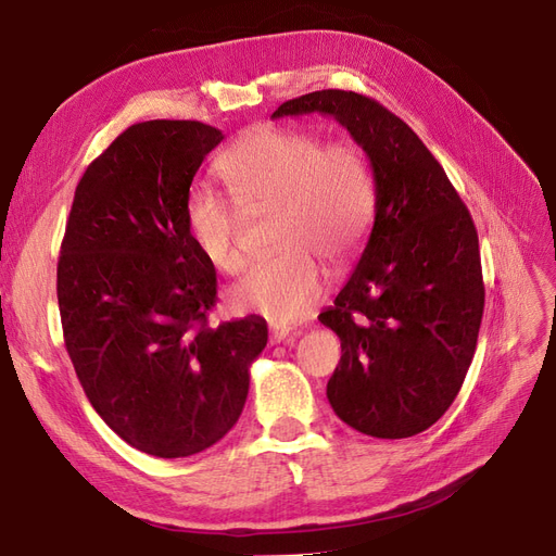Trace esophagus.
Listing matches in <instances>:
<instances>
[{
	"label": "esophagus",
	"mask_w": 556,
	"mask_h": 556,
	"mask_svg": "<svg viewBox=\"0 0 556 556\" xmlns=\"http://www.w3.org/2000/svg\"><path fill=\"white\" fill-rule=\"evenodd\" d=\"M290 336H292V331L288 327H274L271 336H268V341H271V345H278L282 341H288Z\"/></svg>",
	"instance_id": "34e87169"
}]
</instances>
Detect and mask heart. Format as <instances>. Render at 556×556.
<instances>
[{"mask_svg": "<svg viewBox=\"0 0 556 556\" xmlns=\"http://www.w3.org/2000/svg\"><path fill=\"white\" fill-rule=\"evenodd\" d=\"M237 199L194 188L185 199V223L215 268L239 271L241 210L274 211L271 260L252 264L233 285V308L260 313L278 325L306 317L325 296L318 260L343 268L359 255L376 213V185L355 141L325 143L317 131L260 125L245 131L217 162Z\"/></svg>", "mask_w": 556, "mask_h": 556, "instance_id": "1", "label": "heart"}]
</instances>
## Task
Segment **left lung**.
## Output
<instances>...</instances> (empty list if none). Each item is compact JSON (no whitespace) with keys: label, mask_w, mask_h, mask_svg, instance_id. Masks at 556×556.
Instances as JSON below:
<instances>
[{"label":"left lung","mask_w":556,"mask_h":556,"mask_svg":"<svg viewBox=\"0 0 556 556\" xmlns=\"http://www.w3.org/2000/svg\"><path fill=\"white\" fill-rule=\"evenodd\" d=\"M336 117L371 160L376 220L355 271L317 315L341 339L327 399L374 439H408L439 422L476 355L484 308L478 231L443 166L376 99L319 90L271 117Z\"/></svg>","instance_id":"obj_1"}]
</instances>
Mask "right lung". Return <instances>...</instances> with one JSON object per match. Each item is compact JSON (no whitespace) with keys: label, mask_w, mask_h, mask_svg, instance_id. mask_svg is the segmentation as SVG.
<instances>
[{"label":"right lung","mask_w":556,"mask_h":556,"mask_svg":"<svg viewBox=\"0 0 556 556\" xmlns=\"http://www.w3.org/2000/svg\"><path fill=\"white\" fill-rule=\"evenodd\" d=\"M225 137L197 121L127 127L83 174L58 262L64 345L83 392L125 443L190 457L237 425L255 315L208 325L215 266L185 223L201 162Z\"/></svg>","instance_id":"obj_1"}]
</instances>
